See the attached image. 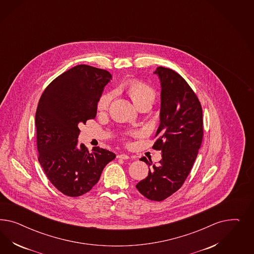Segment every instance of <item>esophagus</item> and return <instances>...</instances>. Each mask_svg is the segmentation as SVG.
<instances>
[{
    "label": "esophagus",
    "instance_id": "obj_1",
    "mask_svg": "<svg viewBox=\"0 0 254 254\" xmlns=\"http://www.w3.org/2000/svg\"><path fill=\"white\" fill-rule=\"evenodd\" d=\"M117 158H120V159H125V160H127V159H129V158H130V156H129V155H127V154H119V155H117Z\"/></svg>",
    "mask_w": 254,
    "mask_h": 254
}]
</instances>
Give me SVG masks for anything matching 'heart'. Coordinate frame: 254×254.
Here are the masks:
<instances>
[{"label": "heart", "mask_w": 254, "mask_h": 254, "mask_svg": "<svg viewBox=\"0 0 254 254\" xmlns=\"http://www.w3.org/2000/svg\"><path fill=\"white\" fill-rule=\"evenodd\" d=\"M126 91L130 97L131 100L137 107H141L145 104H153L156 98V93L154 88L146 83L138 81V80H132L126 85ZM114 98V93H104L101 95L99 100L97 108L99 111H105L107 110L112 100Z\"/></svg>", "instance_id": "1"}]
</instances>
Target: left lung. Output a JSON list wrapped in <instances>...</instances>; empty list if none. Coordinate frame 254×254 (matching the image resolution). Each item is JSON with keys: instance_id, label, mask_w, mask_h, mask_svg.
Here are the masks:
<instances>
[{"instance_id": "left-lung-1", "label": "left lung", "mask_w": 254, "mask_h": 254, "mask_svg": "<svg viewBox=\"0 0 254 254\" xmlns=\"http://www.w3.org/2000/svg\"><path fill=\"white\" fill-rule=\"evenodd\" d=\"M154 73L161 82V109L153 148L161 151L162 159L136 188L148 199L162 201L177 192L192 169L204 135L203 114L197 96L179 73L164 67ZM140 160L152 165L146 157Z\"/></svg>"}]
</instances>
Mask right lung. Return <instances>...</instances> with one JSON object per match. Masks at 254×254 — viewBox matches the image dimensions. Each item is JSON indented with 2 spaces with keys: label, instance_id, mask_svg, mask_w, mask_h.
<instances>
[{
  "label": "right lung",
  "instance_id": "right-lung-1",
  "mask_svg": "<svg viewBox=\"0 0 254 254\" xmlns=\"http://www.w3.org/2000/svg\"><path fill=\"white\" fill-rule=\"evenodd\" d=\"M112 79L106 69L77 65L54 79L42 94L35 115L40 165L62 193L89 192L116 154L100 147L77 145L79 125L97 116V104Z\"/></svg>",
  "mask_w": 254,
  "mask_h": 254
}]
</instances>
